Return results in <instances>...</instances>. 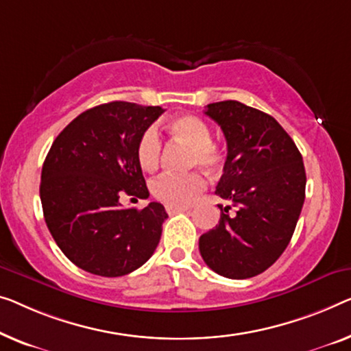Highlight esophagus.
I'll return each mask as SVG.
<instances>
[{
	"label": "esophagus",
	"instance_id": "1",
	"mask_svg": "<svg viewBox=\"0 0 351 351\" xmlns=\"http://www.w3.org/2000/svg\"><path fill=\"white\" fill-rule=\"evenodd\" d=\"M167 213L169 214H176V213H182V211H189V208H176V206H167Z\"/></svg>",
	"mask_w": 351,
	"mask_h": 351
}]
</instances>
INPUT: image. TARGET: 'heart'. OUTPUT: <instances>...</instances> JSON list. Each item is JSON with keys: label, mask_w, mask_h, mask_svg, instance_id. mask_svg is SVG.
Segmentation results:
<instances>
[{"label": "heart", "mask_w": 351, "mask_h": 351, "mask_svg": "<svg viewBox=\"0 0 351 351\" xmlns=\"http://www.w3.org/2000/svg\"><path fill=\"white\" fill-rule=\"evenodd\" d=\"M170 132L181 142L192 146L191 165L202 167L209 173H217L226 162V151L211 140V128L202 118L181 114L169 123ZM162 143L158 129L151 125L140 135L137 142V162L145 171L158 169ZM206 189L205 176L198 171L186 175L164 173L151 182V193L167 206H187Z\"/></svg>", "instance_id": "heart-1"}]
</instances>
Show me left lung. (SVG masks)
Segmentation results:
<instances>
[{
	"label": "left lung",
	"mask_w": 351,
	"mask_h": 351,
	"mask_svg": "<svg viewBox=\"0 0 351 351\" xmlns=\"http://www.w3.org/2000/svg\"><path fill=\"white\" fill-rule=\"evenodd\" d=\"M205 114L226 135L216 193L232 205L221 206L219 223L202 234L198 247L214 273L249 279L268 269L293 237L306 197L302 156L284 128L257 108L222 101L206 106Z\"/></svg>",
	"instance_id": "left-lung-1"
}]
</instances>
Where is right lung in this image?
Here are the masks:
<instances>
[{
  "mask_svg": "<svg viewBox=\"0 0 351 351\" xmlns=\"http://www.w3.org/2000/svg\"><path fill=\"white\" fill-rule=\"evenodd\" d=\"M164 113L160 107L114 101L93 107L55 138L40 175L45 223L78 268L119 277L140 268L158 247L169 214L158 202L121 206V197L148 198L137 142Z\"/></svg>",
  "mask_w": 351,
  "mask_h": 351,
  "instance_id": "right-lung-1",
  "label": "right lung"
}]
</instances>
